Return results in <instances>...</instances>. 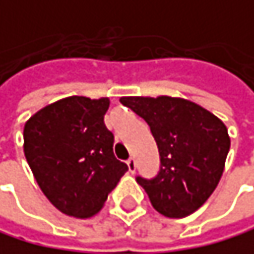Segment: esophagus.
Wrapping results in <instances>:
<instances>
[{
	"instance_id": "1",
	"label": "esophagus",
	"mask_w": 254,
	"mask_h": 254,
	"mask_svg": "<svg viewBox=\"0 0 254 254\" xmlns=\"http://www.w3.org/2000/svg\"><path fill=\"white\" fill-rule=\"evenodd\" d=\"M127 166H128V171L133 174L136 171V161H135V158H128L127 160Z\"/></svg>"
}]
</instances>
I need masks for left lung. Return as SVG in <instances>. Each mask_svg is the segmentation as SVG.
I'll list each match as a JSON object with an SVG mask.
<instances>
[{
	"mask_svg": "<svg viewBox=\"0 0 254 254\" xmlns=\"http://www.w3.org/2000/svg\"><path fill=\"white\" fill-rule=\"evenodd\" d=\"M150 127L160 152L153 178L136 177L152 206L166 217L192 214L214 192L230 150L225 124L180 97H121Z\"/></svg>",
	"mask_w": 254,
	"mask_h": 254,
	"instance_id": "obj_1",
	"label": "left lung"
}]
</instances>
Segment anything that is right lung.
I'll list each match as a JSON object with an SVG mask.
<instances>
[{
	"label": "right lung",
	"mask_w": 254,
	"mask_h": 254,
	"mask_svg": "<svg viewBox=\"0 0 254 254\" xmlns=\"http://www.w3.org/2000/svg\"><path fill=\"white\" fill-rule=\"evenodd\" d=\"M110 101L71 96L37 112L24 126V155L35 180L63 214L90 217L128 168L113 153L104 124Z\"/></svg>",
	"instance_id": "add662e5"
}]
</instances>
